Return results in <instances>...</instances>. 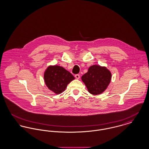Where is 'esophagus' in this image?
Returning a JSON list of instances; mask_svg holds the SVG:
<instances>
[{"mask_svg":"<svg viewBox=\"0 0 149 149\" xmlns=\"http://www.w3.org/2000/svg\"><path fill=\"white\" fill-rule=\"evenodd\" d=\"M75 78H76L77 79H79L80 78V75H79V74H76V75H75Z\"/></svg>","mask_w":149,"mask_h":149,"instance_id":"obj_1","label":"esophagus"}]
</instances>
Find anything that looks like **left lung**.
I'll list each match as a JSON object with an SVG mask.
<instances>
[{"instance_id": "8db88e82", "label": "left lung", "mask_w": 149, "mask_h": 149, "mask_svg": "<svg viewBox=\"0 0 149 149\" xmlns=\"http://www.w3.org/2000/svg\"><path fill=\"white\" fill-rule=\"evenodd\" d=\"M111 72L106 67L94 65L81 77V80L89 92L98 95L106 89L111 82Z\"/></svg>"}]
</instances>
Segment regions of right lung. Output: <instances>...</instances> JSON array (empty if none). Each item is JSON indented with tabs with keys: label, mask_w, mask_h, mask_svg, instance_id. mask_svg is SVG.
Listing matches in <instances>:
<instances>
[{
	"label": "right lung",
	"mask_w": 149,
	"mask_h": 149,
	"mask_svg": "<svg viewBox=\"0 0 149 149\" xmlns=\"http://www.w3.org/2000/svg\"><path fill=\"white\" fill-rule=\"evenodd\" d=\"M74 79L70 72L57 65L49 66L44 73L46 85L57 94L63 92L68 84Z\"/></svg>",
	"instance_id": "add662e5"
}]
</instances>
